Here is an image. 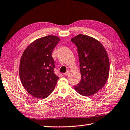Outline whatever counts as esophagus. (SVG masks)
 I'll return each instance as SVG.
<instances>
[{
  "label": "esophagus",
  "mask_w": 130,
  "mask_h": 130,
  "mask_svg": "<svg viewBox=\"0 0 130 130\" xmlns=\"http://www.w3.org/2000/svg\"><path fill=\"white\" fill-rule=\"evenodd\" d=\"M69 71H67V72H66L65 73H64V75H65V76L69 74Z\"/></svg>",
  "instance_id": "34e87169"
}]
</instances>
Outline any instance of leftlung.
Returning a JSON list of instances; mask_svg holds the SVG:
<instances>
[{
	"mask_svg": "<svg viewBox=\"0 0 130 130\" xmlns=\"http://www.w3.org/2000/svg\"><path fill=\"white\" fill-rule=\"evenodd\" d=\"M71 41L78 48L82 77L74 89L81 95L91 96L102 89L109 78L108 55L102 44L92 37L79 34Z\"/></svg>",
	"mask_w": 130,
	"mask_h": 130,
	"instance_id": "1",
	"label": "left lung"
}]
</instances>
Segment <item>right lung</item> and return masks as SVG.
I'll return each instance as SVG.
<instances>
[{"label": "right lung", "instance_id": "right-lung-1", "mask_svg": "<svg viewBox=\"0 0 130 130\" xmlns=\"http://www.w3.org/2000/svg\"><path fill=\"white\" fill-rule=\"evenodd\" d=\"M60 40L48 35L39 38L28 45L21 56L20 78L25 89L37 99H45L52 93L59 77L54 73L52 54Z\"/></svg>", "mask_w": 130, "mask_h": 130}]
</instances>
